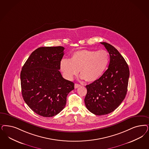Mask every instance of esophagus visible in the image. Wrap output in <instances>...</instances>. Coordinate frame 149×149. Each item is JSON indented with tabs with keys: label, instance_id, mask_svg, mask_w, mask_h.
I'll return each mask as SVG.
<instances>
[{
	"label": "esophagus",
	"instance_id": "obj_1",
	"mask_svg": "<svg viewBox=\"0 0 149 149\" xmlns=\"http://www.w3.org/2000/svg\"><path fill=\"white\" fill-rule=\"evenodd\" d=\"M81 85H80V84H75V86H74V87L75 88H77L79 87H80Z\"/></svg>",
	"mask_w": 149,
	"mask_h": 149
}]
</instances>
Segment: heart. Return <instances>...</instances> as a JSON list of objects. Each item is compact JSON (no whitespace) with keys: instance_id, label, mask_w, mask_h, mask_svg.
I'll return each instance as SVG.
<instances>
[{"instance_id":"1","label":"heart","mask_w":149,"mask_h":149,"mask_svg":"<svg viewBox=\"0 0 149 149\" xmlns=\"http://www.w3.org/2000/svg\"><path fill=\"white\" fill-rule=\"evenodd\" d=\"M108 62L109 54L105 50L81 49L72 53L70 59H62L60 67L64 77L68 80L72 79L80 70L82 79L93 82L102 75Z\"/></svg>"}]
</instances>
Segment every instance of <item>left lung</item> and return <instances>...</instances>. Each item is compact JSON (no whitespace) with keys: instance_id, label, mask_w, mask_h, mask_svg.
Returning a JSON list of instances; mask_svg holds the SVG:
<instances>
[{"instance_id":"1","label":"left lung","mask_w":149,"mask_h":149,"mask_svg":"<svg viewBox=\"0 0 149 149\" xmlns=\"http://www.w3.org/2000/svg\"><path fill=\"white\" fill-rule=\"evenodd\" d=\"M110 58L107 70L98 80L86 86L85 103L87 109L97 116L114 111L126 96L129 69L124 58L117 49L106 42H101Z\"/></svg>"}]
</instances>
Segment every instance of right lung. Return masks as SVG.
Here are the masks:
<instances>
[{
  "label": "right lung",
  "mask_w": 149,
  "mask_h": 149,
  "mask_svg": "<svg viewBox=\"0 0 149 149\" xmlns=\"http://www.w3.org/2000/svg\"><path fill=\"white\" fill-rule=\"evenodd\" d=\"M63 47H43L33 52L21 72L23 98L37 114L51 117L64 108L74 82L62 77L60 64Z\"/></svg>",
  "instance_id": "add662e5"
}]
</instances>
